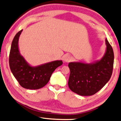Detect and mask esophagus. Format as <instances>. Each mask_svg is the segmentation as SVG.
<instances>
[{"mask_svg":"<svg viewBox=\"0 0 121 121\" xmlns=\"http://www.w3.org/2000/svg\"><path fill=\"white\" fill-rule=\"evenodd\" d=\"M71 57H70L69 55H68L64 56V61L66 62H68L70 61H71Z\"/></svg>","mask_w":121,"mask_h":121,"instance_id":"34e87169","label":"esophagus"}]
</instances>
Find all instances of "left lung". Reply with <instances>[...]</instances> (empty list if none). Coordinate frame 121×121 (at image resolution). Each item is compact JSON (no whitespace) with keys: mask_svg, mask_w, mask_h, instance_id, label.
<instances>
[{"mask_svg":"<svg viewBox=\"0 0 121 121\" xmlns=\"http://www.w3.org/2000/svg\"><path fill=\"white\" fill-rule=\"evenodd\" d=\"M105 41L106 50L100 60L92 63H69L70 74L68 85L73 92L82 96L92 95L109 80L113 67L114 53L107 39Z\"/></svg>","mask_w":121,"mask_h":121,"instance_id":"8db88e82","label":"left lung"}]
</instances>
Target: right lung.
<instances>
[{
	"label": "right lung",
	"mask_w": 121,
	"mask_h": 121,
	"mask_svg": "<svg viewBox=\"0 0 121 121\" xmlns=\"http://www.w3.org/2000/svg\"><path fill=\"white\" fill-rule=\"evenodd\" d=\"M22 30L17 33L12 41L9 59L10 69L21 86L27 89H39L47 84L54 70L62 64V61H53L36 66L29 64L21 54L18 47Z\"/></svg>",
	"instance_id": "obj_1"
}]
</instances>
